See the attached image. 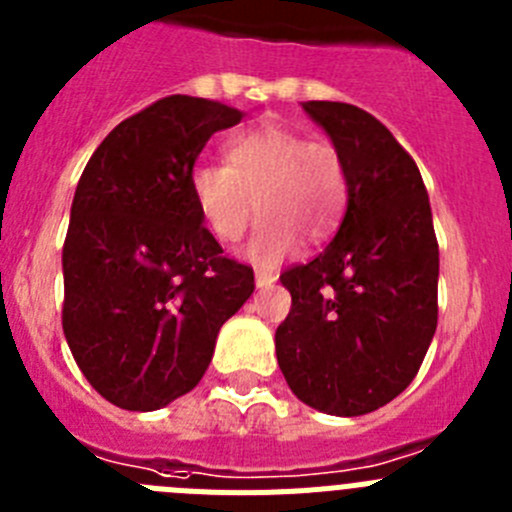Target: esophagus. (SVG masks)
Here are the masks:
<instances>
[{"mask_svg": "<svg viewBox=\"0 0 512 512\" xmlns=\"http://www.w3.org/2000/svg\"><path fill=\"white\" fill-rule=\"evenodd\" d=\"M274 282H277V274H274V271H264V269L256 271V287L259 289L271 287Z\"/></svg>", "mask_w": 512, "mask_h": 512, "instance_id": "obj_1", "label": "esophagus"}]
</instances>
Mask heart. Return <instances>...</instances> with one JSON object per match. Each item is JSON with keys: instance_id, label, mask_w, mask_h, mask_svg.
<instances>
[{"instance_id": "b5f03b06", "label": "heart", "mask_w": 512, "mask_h": 512, "mask_svg": "<svg viewBox=\"0 0 512 512\" xmlns=\"http://www.w3.org/2000/svg\"><path fill=\"white\" fill-rule=\"evenodd\" d=\"M225 166L200 164L189 174V194L217 241L246 233L253 205L261 223L246 253L253 264L274 266L297 251L300 238L320 243L336 233L348 202L341 153L325 140L279 122H261L228 138Z\"/></svg>"}]
</instances>
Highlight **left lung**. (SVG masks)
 I'll use <instances>...</instances> for the list:
<instances>
[{
    "label": "left lung",
    "mask_w": 512,
    "mask_h": 512,
    "mask_svg": "<svg viewBox=\"0 0 512 512\" xmlns=\"http://www.w3.org/2000/svg\"><path fill=\"white\" fill-rule=\"evenodd\" d=\"M348 176L346 215L310 264L279 282L292 310L277 361L310 408L354 418L395 400L418 374L438 323V243L423 176L377 117L346 102H302Z\"/></svg>",
    "instance_id": "left-lung-1"
}]
</instances>
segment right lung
Wrapping results in <instances>:
<instances>
[{
  "label": "right lung",
  "instance_id": "add662e5",
  "mask_svg": "<svg viewBox=\"0 0 512 512\" xmlns=\"http://www.w3.org/2000/svg\"><path fill=\"white\" fill-rule=\"evenodd\" d=\"M246 112L158 99L99 143L76 184L63 243V333L112 405L166 408L192 392L217 333L253 295V271L223 256L189 194L194 161Z\"/></svg>",
  "mask_w": 512,
  "mask_h": 512
}]
</instances>
